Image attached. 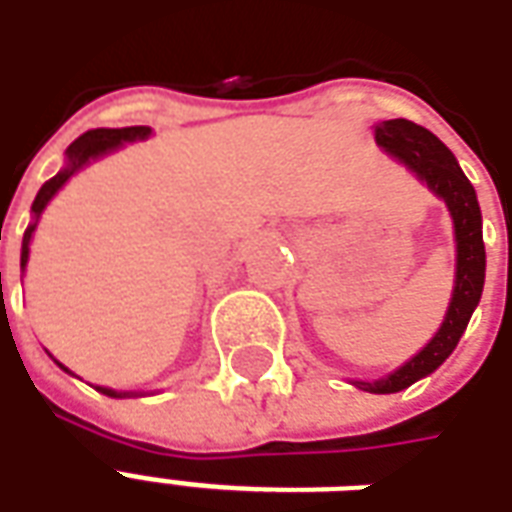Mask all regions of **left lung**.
<instances>
[{
	"mask_svg": "<svg viewBox=\"0 0 512 512\" xmlns=\"http://www.w3.org/2000/svg\"><path fill=\"white\" fill-rule=\"evenodd\" d=\"M376 142L403 161L419 180H425L430 189L447 202L455 222V241H458V271H455V290H452L450 310L441 323L436 337L419 351L411 362L395 370L381 381H354L359 389L373 395L400 392L419 378L430 376L436 367L455 351L466 323L472 318L477 301L483 296L485 282V246H483V216L477 205L472 183L463 175L450 147L428 128L417 126L411 120H384L376 126Z\"/></svg>",
	"mask_w": 512,
	"mask_h": 512,
	"instance_id": "8db88e82",
	"label": "left lung"
}]
</instances>
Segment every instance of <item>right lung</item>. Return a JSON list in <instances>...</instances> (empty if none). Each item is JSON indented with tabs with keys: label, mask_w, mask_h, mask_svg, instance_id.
<instances>
[{
	"label": "right lung",
	"mask_w": 512,
	"mask_h": 512,
	"mask_svg": "<svg viewBox=\"0 0 512 512\" xmlns=\"http://www.w3.org/2000/svg\"><path fill=\"white\" fill-rule=\"evenodd\" d=\"M150 134V128L147 126H128V128H93V131H87L82 134L76 142H71L68 147V167L57 172L54 178L46 180L43 186H40L38 197L32 202V213L40 216L43 208L49 205V200L60 191V186L65 180L71 178L76 169H82L90 158H98L109 153V150H115L117 145H123V142H134V139H145ZM32 233H35V224H29L27 233H24V244H21V268L27 266V257H29V241H32ZM2 277V274H0ZM62 367V365H60ZM65 370V367H62ZM98 392H104L109 397H126L128 392H115V389H106V386H95Z\"/></svg>",
	"instance_id": "1"
}]
</instances>
